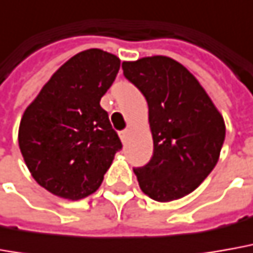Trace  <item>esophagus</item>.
<instances>
[{
  "label": "esophagus",
  "instance_id": "34e87169",
  "mask_svg": "<svg viewBox=\"0 0 253 253\" xmlns=\"http://www.w3.org/2000/svg\"><path fill=\"white\" fill-rule=\"evenodd\" d=\"M127 134H128V130H122V131H120L119 135H120V138H122V141H126Z\"/></svg>",
  "mask_w": 253,
  "mask_h": 253
}]
</instances>
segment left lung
Wrapping results in <instances>:
<instances>
[{
	"label": "left lung",
	"instance_id": "left-lung-1",
	"mask_svg": "<svg viewBox=\"0 0 253 253\" xmlns=\"http://www.w3.org/2000/svg\"><path fill=\"white\" fill-rule=\"evenodd\" d=\"M147 99L154 155L134 168L141 190L159 202L192 192L216 166L226 137L219 111L187 69L168 56L123 62Z\"/></svg>",
	"mask_w": 253,
	"mask_h": 253
}]
</instances>
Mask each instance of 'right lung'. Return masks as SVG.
<instances>
[{"label":"right lung","mask_w":253,"mask_h":253,"mask_svg":"<svg viewBox=\"0 0 253 253\" xmlns=\"http://www.w3.org/2000/svg\"><path fill=\"white\" fill-rule=\"evenodd\" d=\"M118 56L91 48L55 72L27 106L19 148L34 180L58 197L95 192L122 149L99 101L119 72Z\"/></svg>","instance_id":"add662e5"}]
</instances>
